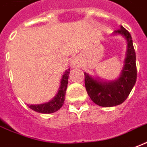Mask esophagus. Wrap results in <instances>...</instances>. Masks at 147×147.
Instances as JSON below:
<instances>
[{
  "label": "esophagus",
  "instance_id": "obj_1",
  "mask_svg": "<svg viewBox=\"0 0 147 147\" xmlns=\"http://www.w3.org/2000/svg\"><path fill=\"white\" fill-rule=\"evenodd\" d=\"M82 65V61L78 56L74 57L71 61V66L72 68H79Z\"/></svg>",
  "mask_w": 147,
  "mask_h": 147
}]
</instances>
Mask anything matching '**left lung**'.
Instances as JSON below:
<instances>
[{
    "mask_svg": "<svg viewBox=\"0 0 147 147\" xmlns=\"http://www.w3.org/2000/svg\"><path fill=\"white\" fill-rule=\"evenodd\" d=\"M125 37L127 41V51L125 65L120 77L115 82H101L85 73V86L87 93L98 106L112 107L123 103L129 96L136 83V52L130 34L123 26L114 31Z\"/></svg>",
    "mask_w": 147,
    "mask_h": 147,
    "instance_id": "obj_1",
    "label": "left lung"
}]
</instances>
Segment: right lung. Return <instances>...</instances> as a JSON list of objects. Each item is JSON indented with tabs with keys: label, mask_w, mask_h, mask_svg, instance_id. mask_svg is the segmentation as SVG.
<instances>
[{
	"label": "right lung",
	"mask_w": 147,
	"mask_h": 147,
	"mask_svg": "<svg viewBox=\"0 0 147 147\" xmlns=\"http://www.w3.org/2000/svg\"><path fill=\"white\" fill-rule=\"evenodd\" d=\"M69 69L65 71L62 76L61 82V86L59 88V90L56 96L53 99H51L50 102L47 103L40 104V105H31L29 106V108L32 110L40 113H52L60 109L61 106H63L65 97L66 88L68 86V78H69Z\"/></svg>",
	"instance_id": "add662e5"
}]
</instances>
